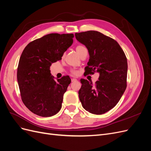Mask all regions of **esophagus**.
<instances>
[{
  "mask_svg": "<svg viewBox=\"0 0 151 151\" xmlns=\"http://www.w3.org/2000/svg\"><path fill=\"white\" fill-rule=\"evenodd\" d=\"M71 81H72V82H75V81H77V80L76 79H72Z\"/></svg>",
  "mask_w": 151,
  "mask_h": 151,
  "instance_id": "1",
  "label": "esophagus"
}]
</instances>
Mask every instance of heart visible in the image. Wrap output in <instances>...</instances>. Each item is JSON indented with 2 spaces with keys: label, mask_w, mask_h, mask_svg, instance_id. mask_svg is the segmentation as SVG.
I'll list each match as a JSON object with an SVG mask.
<instances>
[{
  "label": "heart",
  "mask_w": 151,
  "mask_h": 151,
  "mask_svg": "<svg viewBox=\"0 0 151 151\" xmlns=\"http://www.w3.org/2000/svg\"><path fill=\"white\" fill-rule=\"evenodd\" d=\"M76 50L77 54H78L80 56V57L83 53H84L86 52H88V50H87L86 47L85 46H84V45H78V46H77L76 48ZM72 72L74 74H77V72L76 70H72Z\"/></svg>",
  "instance_id": "obj_1"
}]
</instances>
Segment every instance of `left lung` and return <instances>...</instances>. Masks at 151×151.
<instances>
[{
    "instance_id": "left-lung-1",
    "label": "left lung",
    "mask_w": 151,
    "mask_h": 151,
    "mask_svg": "<svg viewBox=\"0 0 151 151\" xmlns=\"http://www.w3.org/2000/svg\"><path fill=\"white\" fill-rule=\"evenodd\" d=\"M75 36L88 50L89 60L85 72L99 74L94 86L88 80L81 79L79 99L86 111L102 115L116 106L126 89L127 57L115 40L100 32L88 31Z\"/></svg>"
}]
</instances>
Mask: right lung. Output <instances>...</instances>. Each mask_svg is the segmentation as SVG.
<instances>
[{
	"instance_id": "1",
	"label": "right lung",
	"mask_w": 151,
	"mask_h": 151,
	"mask_svg": "<svg viewBox=\"0 0 151 151\" xmlns=\"http://www.w3.org/2000/svg\"><path fill=\"white\" fill-rule=\"evenodd\" d=\"M73 38L74 34H48L30 42L21 54L17 72L21 99L36 115L48 117L60 110L71 80L68 76L55 80L50 67L61 60Z\"/></svg>"
}]
</instances>
